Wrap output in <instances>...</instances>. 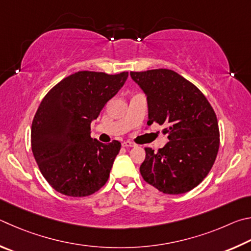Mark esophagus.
<instances>
[{
  "label": "esophagus",
  "instance_id": "34e87169",
  "mask_svg": "<svg viewBox=\"0 0 251 251\" xmlns=\"http://www.w3.org/2000/svg\"><path fill=\"white\" fill-rule=\"evenodd\" d=\"M122 147H125V148H133V147H135L133 143H131V142H129V141H126V142H123L122 143Z\"/></svg>",
  "mask_w": 251,
  "mask_h": 251
}]
</instances>
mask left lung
<instances>
[{"label":"left lung","instance_id":"left-lung-1","mask_svg":"<svg viewBox=\"0 0 251 251\" xmlns=\"http://www.w3.org/2000/svg\"><path fill=\"white\" fill-rule=\"evenodd\" d=\"M148 102V125H164L169 142L146 149L144 181L165 194H183L207 176L219 149L216 114L201 90L170 69L131 72Z\"/></svg>","mask_w":251,"mask_h":251}]
</instances>
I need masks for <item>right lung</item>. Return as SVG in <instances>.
<instances>
[{"label": "right lung", "instance_id": "add662e5", "mask_svg": "<svg viewBox=\"0 0 251 251\" xmlns=\"http://www.w3.org/2000/svg\"><path fill=\"white\" fill-rule=\"evenodd\" d=\"M128 75L77 72L44 97L32 123L30 142L43 176L57 192L82 197L107 183L121 143L92 139L90 125Z\"/></svg>", "mask_w": 251, "mask_h": 251}]
</instances>
